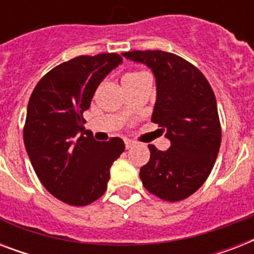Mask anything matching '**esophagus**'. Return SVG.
<instances>
[{"label": "esophagus", "mask_w": 254, "mask_h": 254, "mask_svg": "<svg viewBox=\"0 0 254 254\" xmlns=\"http://www.w3.org/2000/svg\"><path fill=\"white\" fill-rule=\"evenodd\" d=\"M134 141H131V139H125V146L127 149H130L131 146H134Z\"/></svg>", "instance_id": "1"}]
</instances>
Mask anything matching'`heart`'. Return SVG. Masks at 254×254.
Here are the masks:
<instances>
[{
	"label": "heart",
	"mask_w": 254,
	"mask_h": 254,
	"mask_svg": "<svg viewBox=\"0 0 254 254\" xmlns=\"http://www.w3.org/2000/svg\"><path fill=\"white\" fill-rule=\"evenodd\" d=\"M139 73H143V72H131V73H127V75L124 76L123 83H124V81H125V80H129V79H131V77L137 76V75H139Z\"/></svg>",
	"instance_id": "obj_1"
}]
</instances>
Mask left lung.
Here are the masks:
<instances>
[{"instance_id":"8db88e82","label":"left lung","mask_w":254,"mask_h":254,"mask_svg":"<svg viewBox=\"0 0 254 254\" xmlns=\"http://www.w3.org/2000/svg\"><path fill=\"white\" fill-rule=\"evenodd\" d=\"M153 71L157 100L151 121L170 139L161 151L149 145L150 159L139 170L145 189L167 201L183 200L199 190L220 149L221 127L213 91L199 69L165 51L123 53Z\"/></svg>"}]
</instances>
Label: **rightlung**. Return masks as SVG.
<instances>
[{
	"label": "right lung",
	"mask_w": 254,
	"mask_h": 254,
	"mask_svg": "<svg viewBox=\"0 0 254 254\" xmlns=\"http://www.w3.org/2000/svg\"><path fill=\"white\" fill-rule=\"evenodd\" d=\"M121 63L119 54L73 58L46 73L29 100L23 142L30 162L46 190L67 204L97 200L125 150L119 137L96 141L83 119L96 88Z\"/></svg>",
	"instance_id": "1"
}]
</instances>
